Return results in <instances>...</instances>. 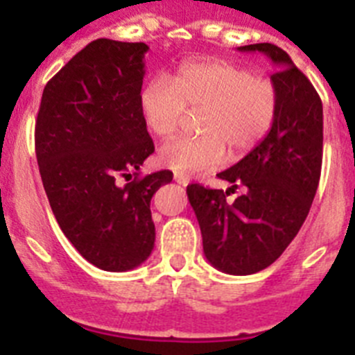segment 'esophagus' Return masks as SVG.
<instances>
[{"instance_id":"34e87169","label":"esophagus","mask_w":355,"mask_h":355,"mask_svg":"<svg viewBox=\"0 0 355 355\" xmlns=\"http://www.w3.org/2000/svg\"><path fill=\"white\" fill-rule=\"evenodd\" d=\"M174 181H175V183H180L181 187H187V184L190 183V178H188V175H184V174H180V172H175Z\"/></svg>"}]
</instances>
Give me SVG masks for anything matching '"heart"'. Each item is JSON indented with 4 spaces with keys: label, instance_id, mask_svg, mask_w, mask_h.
Masks as SVG:
<instances>
[{
    "label": "heart",
    "instance_id": "b5f03b06",
    "mask_svg": "<svg viewBox=\"0 0 355 355\" xmlns=\"http://www.w3.org/2000/svg\"><path fill=\"white\" fill-rule=\"evenodd\" d=\"M144 124L167 139L180 128L184 112L200 110L199 137H178L163 144L158 162L180 174L222 165L225 146L241 156L265 139L277 114V90L265 78L224 60L184 62L172 80L150 78L139 94Z\"/></svg>",
    "mask_w": 355,
    "mask_h": 355
}]
</instances>
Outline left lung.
Returning <instances> with one entry per match:
<instances>
[{"label":"left lung","instance_id":"8db88e82","mask_svg":"<svg viewBox=\"0 0 355 355\" xmlns=\"http://www.w3.org/2000/svg\"><path fill=\"white\" fill-rule=\"evenodd\" d=\"M275 64L277 114L245 158L216 174L244 193L229 205L222 190L188 184L205 256L216 270L249 275L270 266L291 243L315 199L324 153V108L311 81L274 44H249Z\"/></svg>","mask_w":355,"mask_h":355}]
</instances>
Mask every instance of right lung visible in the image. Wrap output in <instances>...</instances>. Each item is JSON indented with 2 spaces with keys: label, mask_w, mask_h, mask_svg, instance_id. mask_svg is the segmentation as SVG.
I'll list each match as a JSON object with an SVG mask.
<instances>
[{
  "label": "right lung",
  "mask_w": 355,
  "mask_h": 355,
  "mask_svg": "<svg viewBox=\"0 0 355 355\" xmlns=\"http://www.w3.org/2000/svg\"><path fill=\"white\" fill-rule=\"evenodd\" d=\"M149 46L97 39L44 87L35 153L56 222L74 249L106 272L142 265L155 249L150 199L172 172L139 178L155 153L139 108ZM135 180L119 185L121 177Z\"/></svg>",
  "instance_id": "add662e5"
}]
</instances>
